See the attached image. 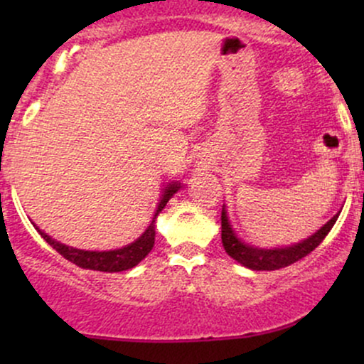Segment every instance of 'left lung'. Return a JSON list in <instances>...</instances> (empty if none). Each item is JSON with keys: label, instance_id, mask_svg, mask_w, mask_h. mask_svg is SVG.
<instances>
[{"label": "left lung", "instance_id": "1", "mask_svg": "<svg viewBox=\"0 0 364 364\" xmlns=\"http://www.w3.org/2000/svg\"><path fill=\"white\" fill-rule=\"evenodd\" d=\"M341 210L337 212L327 224H323L316 232H313L311 236H308L306 240L299 241V243L289 245V246H281V248H258V246L248 245L236 235V231L232 229L231 220L228 217V210L225 205L223 207V246L225 253L236 260L237 263L246 267V269L252 270H277L282 267L291 265V263L301 260L303 257H306L308 253H311L313 250L318 246L321 241L325 240V236L328 235L330 229L336 224L337 217H339Z\"/></svg>", "mask_w": 364, "mask_h": 364}]
</instances>
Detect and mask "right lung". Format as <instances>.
<instances>
[{
  "instance_id": "add662e5",
  "label": "right lung",
  "mask_w": 364,
  "mask_h": 364,
  "mask_svg": "<svg viewBox=\"0 0 364 364\" xmlns=\"http://www.w3.org/2000/svg\"><path fill=\"white\" fill-rule=\"evenodd\" d=\"M181 183L179 181H171L164 186L162 190L161 198H159L157 208L154 212L152 223L149 224V228L145 229L144 235H141L139 240H135L133 243L127 246H121L118 250H109V252H90V250H80L73 248V246L63 245L60 241L53 240L51 236L46 235L43 229H39L34 224L41 236L44 237L46 243L51 245L61 257H65L66 260H70L75 265L82 267V269L89 270H99V272H123V270L133 269L135 265L144 260L145 257L150 253V250L154 248V241H156V219L157 215L161 214L162 208L166 207V203L173 198L176 191L181 190Z\"/></svg>"
}]
</instances>
